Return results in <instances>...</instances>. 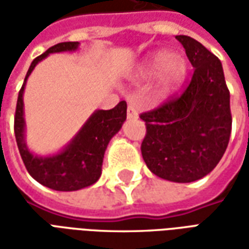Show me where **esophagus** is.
I'll return each mask as SVG.
<instances>
[{"instance_id":"34e87169","label":"esophagus","mask_w":249,"mask_h":249,"mask_svg":"<svg viewBox=\"0 0 249 249\" xmlns=\"http://www.w3.org/2000/svg\"><path fill=\"white\" fill-rule=\"evenodd\" d=\"M128 119H137L139 117V113H137V110L133 105H128Z\"/></svg>"}]
</instances>
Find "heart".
<instances>
[{"label": "heart", "instance_id": "obj_1", "mask_svg": "<svg viewBox=\"0 0 249 249\" xmlns=\"http://www.w3.org/2000/svg\"><path fill=\"white\" fill-rule=\"evenodd\" d=\"M187 71L188 61L184 54L161 49L148 56L141 66L140 76L144 78L156 76L157 92L168 93L184 81Z\"/></svg>", "mask_w": 249, "mask_h": 249}]
</instances>
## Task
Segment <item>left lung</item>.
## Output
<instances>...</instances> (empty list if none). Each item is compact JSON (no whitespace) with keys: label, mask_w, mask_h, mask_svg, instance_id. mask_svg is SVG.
I'll use <instances>...</instances> for the list:
<instances>
[{"label":"left lung","mask_w":249,"mask_h":249,"mask_svg":"<svg viewBox=\"0 0 249 249\" xmlns=\"http://www.w3.org/2000/svg\"><path fill=\"white\" fill-rule=\"evenodd\" d=\"M195 68L188 88L175 100L145 112L141 153L156 176L192 183L212 172L230 141L232 116L223 65L213 53L188 36H176Z\"/></svg>","instance_id":"left-lung-1"}]
</instances>
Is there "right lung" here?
<instances>
[{"instance_id":"obj_1","label":"right lung","mask_w":249,"mask_h":249,"mask_svg":"<svg viewBox=\"0 0 249 249\" xmlns=\"http://www.w3.org/2000/svg\"><path fill=\"white\" fill-rule=\"evenodd\" d=\"M80 42H60L33 60L18 93L14 116V135L25 167L36 181L62 192L78 191L97 181L101 176L104 153L109 141L126 120V103L121 101L113 109L94 110L81 129L62 151L49 156H37L25 141L24 90L36 65L52 53L74 52Z\"/></svg>"}]
</instances>
